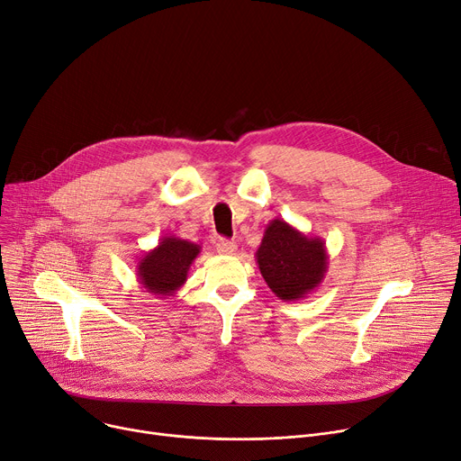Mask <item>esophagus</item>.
I'll return each mask as SVG.
<instances>
[{"mask_svg":"<svg viewBox=\"0 0 461 461\" xmlns=\"http://www.w3.org/2000/svg\"><path fill=\"white\" fill-rule=\"evenodd\" d=\"M217 252L221 256H231L237 252V244L233 240H228V239H221L217 242Z\"/></svg>","mask_w":461,"mask_h":461,"instance_id":"1","label":"esophagus"}]
</instances>
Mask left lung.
<instances>
[{
	"label": "left lung",
	"instance_id": "1",
	"mask_svg": "<svg viewBox=\"0 0 461 461\" xmlns=\"http://www.w3.org/2000/svg\"><path fill=\"white\" fill-rule=\"evenodd\" d=\"M256 259L270 291L285 302L312 294L328 270L326 242L298 231L284 219L267 224Z\"/></svg>",
	"mask_w": 461,
	"mask_h": 461
}]
</instances>
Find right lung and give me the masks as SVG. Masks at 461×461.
I'll list each match as a JSON object with an SVG mask.
<instances>
[{
    "label": "right lung",
    "mask_w": 461,
    "mask_h": 461,
    "mask_svg": "<svg viewBox=\"0 0 461 461\" xmlns=\"http://www.w3.org/2000/svg\"><path fill=\"white\" fill-rule=\"evenodd\" d=\"M200 250V244L176 235H165L158 247L146 252L137 263V280L140 287L158 298L174 296L187 282L189 268Z\"/></svg>",
    "instance_id": "right-lung-1"
}]
</instances>
